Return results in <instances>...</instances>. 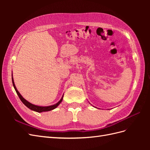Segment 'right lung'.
Wrapping results in <instances>:
<instances>
[{"mask_svg": "<svg viewBox=\"0 0 150 150\" xmlns=\"http://www.w3.org/2000/svg\"><path fill=\"white\" fill-rule=\"evenodd\" d=\"M12 84H13V88H14L16 91L18 95V96L19 97L20 99L21 100V101L23 103V104L25 106L28 107L30 110H33L35 112H46V111H51L52 110H54V109L56 108L59 105L60 103L62 102V99H63V96H64V94L62 95V96L61 98V99H60L59 101L57 103L53 104V105H51V106H38V105H35V104H33L30 103V102L28 101L25 99L23 97H22V95L20 94V93L18 91V90L17 89L16 87V85L14 84V81H13V76L12 74Z\"/></svg>", "mask_w": 150, "mask_h": 150, "instance_id": "right-lung-1", "label": "right lung"}]
</instances>
